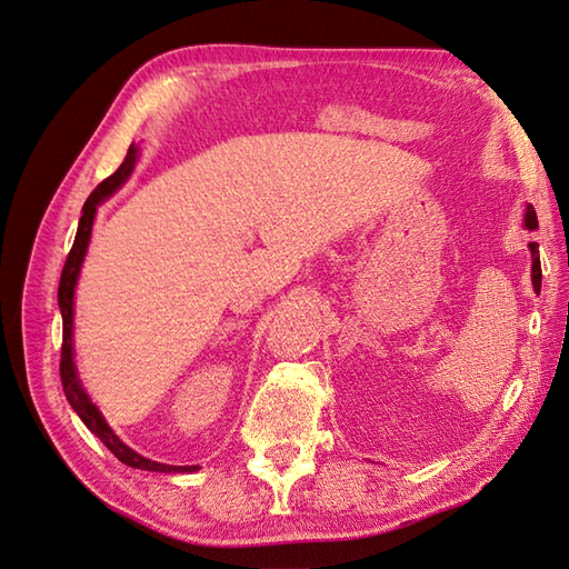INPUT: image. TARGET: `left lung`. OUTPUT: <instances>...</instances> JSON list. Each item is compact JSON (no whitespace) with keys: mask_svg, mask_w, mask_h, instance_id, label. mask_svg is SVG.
<instances>
[{"mask_svg":"<svg viewBox=\"0 0 569 569\" xmlns=\"http://www.w3.org/2000/svg\"><path fill=\"white\" fill-rule=\"evenodd\" d=\"M526 228L536 230L538 228V216L536 208L528 206L526 208ZM530 252H532V287L540 295V282H542V270H540V252H538V242H530Z\"/></svg>","mask_w":569,"mask_h":569,"instance_id":"obj_1","label":"left lung"}]
</instances>
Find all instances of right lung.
Returning a JSON list of instances; mask_svg holds the SVG:
<instances>
[{
  "instance_id": "obj_1",
  "label": "right lung",
  "mask_w": 569,
  "mask_h": 569,
  "mask_svg": "<svg viewBox=\"0 0 569 569\" xmlns=\"http://www.w3.org/2000/svg\"><path fill=\"white\" fill-rule=\"evenodd\" d=\"M137 161V147L132 144L127 149V157L120 164V169L110 173L106 181H100L96 191L88 196V201L83 206V213H80V223H78V233L73 240V248L68 252L63 272H61V282H58V307H61V317H63V343H61V382H63V392L66 400L71 402V408L78 412L80 420L86 422L88 430L96 435L102 445H106L114 457H118L127 467L134 469H144V471H161V473H181V471H196L199 467H171V463H159L147 459L142 455H137L134 449L120 442V437L114 435L108 422L102 420V415L98 412L96 405L90 402L88 392L80 386V380L76 376V363H73V292H76V280L80 272V264H83L88 242H90V230H92V218H96V208L100 201H106L108 196L122 187L124 179L130 177Z\"/></svg>"
}]
</instances>
